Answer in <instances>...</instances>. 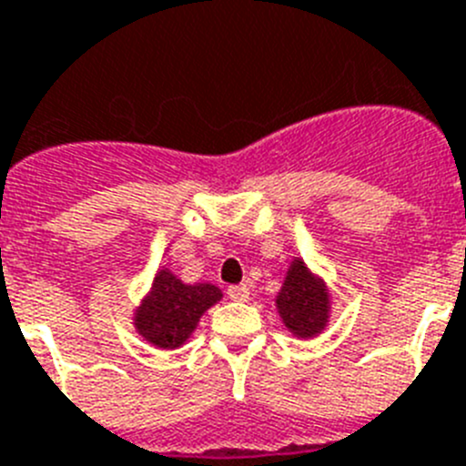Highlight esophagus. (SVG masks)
Wrapping results in <instances>:
<instances>
[{
  "mask_svg": "<svg viewBox=\"0 0 466 466\" xmlns=\"http://www.w3.org/2000/svg\"><path fill=\"white\" fill-rule=\"evenodd\" d=\"M249 287L247 284H238V287H228V299L230 300H238V303H245V300H249Z\"/></svg>",
  "mask_w": 466,
  "mask_h": 466,
  "instance_id": "34e87169",
  "label": "esophagus"
}]
</instances>
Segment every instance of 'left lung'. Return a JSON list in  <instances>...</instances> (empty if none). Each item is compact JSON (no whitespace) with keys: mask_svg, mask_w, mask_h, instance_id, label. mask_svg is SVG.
<instances>
[{"mask_svg":"<svg viewBox=\"0 0 466 466\" xmlns=\"http://www.w3.org/2000/svg\"><path fill=\"white\" fill-rule=\"evenodd\" d=\"M331 308L333 296L322 275H317L300 257L291 258L275 296V310L284 329L294 339H317L329 327Z\"/></svg>","mask_w":466,"mask_h":466,"instance_id":"obj_1","label":"left lung"}]
</instances>
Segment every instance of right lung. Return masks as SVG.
<instances>
[{
  "instance_id": "1",
  "label": "right lung",
  "mask_w": 466,
  "mask_h": 466,
  "mask_svg": "<svg viewBox=\"0 0 466 466\" xmlns=\"http://www.w3.org/2000/svg\"><path fill=\"white\" fill-rule=\"evenodd\" d=\"M221 299L219 287L209 282L187 284L160 266L149 291L133 310V327L156 350H177L191 339L200 317Z\"/></svg>"
}]
</instances>
